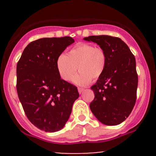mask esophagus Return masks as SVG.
I'll list each match as a JSON object with an SVG mask.
<instances>
[{"label":"esophagus","mask_w":156,"mask_h":156,"mask_svg":"<svg viewBox=\"0 0 156 156\" xmlns=\"http://www.w3.org/2000/svg\"><path fill=\"white\" fill-rule=\"evenodd\" d=\"M78 92H79V94H81V93L83 92L84 89L83 88H78Z\"/></svg>","instance_id":"esophagus-1"}]
</instances>
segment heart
<instances>
[{
    "label": "heart",
    "instance_id": "1",
    "mask_svg": "<svg viewBox=\"0 0 156 156\" xmlns=\"http://www.w3.org/2000/svg\"><path fill=\"white\" fill-rule=\"evenodd\" d=\"M107 56L104 50L88 43H80L61 55L56 61L58 75L65 81L71 80L77 69L80 71L73 78L76 85L86 86L93 79L101 77L106 67Z\"/></svg>",
    "mask_w": 156,
    "mask_h": 156
}]
</instances>
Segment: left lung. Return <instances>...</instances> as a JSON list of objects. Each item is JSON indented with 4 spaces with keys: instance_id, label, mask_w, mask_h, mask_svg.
<instances>
[{
    "instance_id": "1",
    "label": "left lung",
    "mask_w": 156,
    "mask_h": 156,
    "mask_svg": "<svg viewBox=\"0 0 156 156\" xmlns=\"http://www.w3.org/2000/svg\"><path fill=\"white\" fill-rule=\"evenodd\" d=\"M83 39L98 44L107 56L104 73L91 87L94 99L89 108L103 124H120L130 115L136 100L138 76L135 57L128 46L118 37L89 36Z\"/></svg>"
}]
</instances>
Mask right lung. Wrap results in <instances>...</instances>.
Here are the masks:
<instances>
[{
    "label": "right lung",
    "instance_id": "right-lung-1",
    "mask_svg": "<svg viewBox=\"0 0 156 156\" xmlns=\"http://www.w3.org/2000/svg\"><path fill=\"white\" fill-rule=\"evenodd\" d=\"M75 42L70 37L31 42L17 64V92L25 114L39 129L53 133L64 128L79 97L78 89L62 80L56 61Z\"/></svg>",
    "mask_w": 156,
    "mask_h": 156
}]
</instances>
